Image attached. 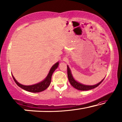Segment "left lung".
Listing matches in <instances>:
<instances>
[{"label": "left lung", "mask_w": 122, "mask_h": 122, "mask_svg": "<svg viewBox=\"0 0 122 122\" xmlns=\"http://www.w3.org/2000/svg\"><path fill=\"white\" fill-rule=\"evenodd\" d=\"M67 73L68 79H69V81L70 83H71V84L73 86V87L75 88L76 89L79 90V91H88V90L94 89V88L97 87V86L102 82L103 80H104L105 78H103V79L99 83H97V84L93 85V86H88V85L81 84V83L76 81L74 78H73V75L71 74V71L68 66H67Z\"/></svg>", "instance_id": "8db88e82"}]
</instances>
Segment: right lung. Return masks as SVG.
<instances>
[{
  "mask_svg": "<svg viewBox=\"0 0 122 122\" xmlns=\"http://www.w3.org/2000/svg\"><path fill=\"white\" fill-rule=\"evenodd\" d=\"M58 65H59V61L56 62V64H54L52 66H51L49 73H48L47 76H46V78H45L43 81L38 83H36V84L31 85V86H24V85L20 84L19 83H18V81H16V80L15 79V78L13 75L12 76L13 79L14 80L15 82L16 83V84H17L19 87L22 88L23 89L33 93L41 92H42L43 91H44V90H46V88L49 86V85L51 84V76H52L53 73H54L55 70L58 68Z\"/></svg>",
  "mask_w": 122,
  "mask_h": 122,
  "instance_id": "obj_1",
  "label": "right lung"
}]
</instances>
